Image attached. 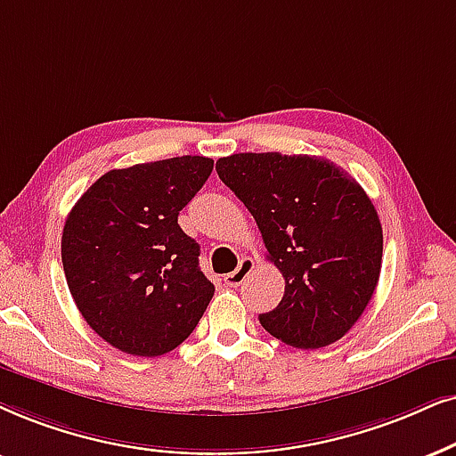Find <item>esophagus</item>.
<instances>
[{
	"mask_svg": "<svg viewBox=\"0 0 456 456\" xmlns=\"http://www.w3.org/2000/svg\"><path fill=\"white\" fill-rule=\"evenodd\" d=\"M252 269H255V261H252V258L244 256V258H241V261H240L238 269L232 271V273H227V275H224V281H227L229 286H240L241 281L246 280V275L250 273Z\"/></svg>",
	"mask_w": 456,
	"mask_h": 456,
	"instance_id": "esophagus-1",
	"label": "esophagus"
}]
</instances>
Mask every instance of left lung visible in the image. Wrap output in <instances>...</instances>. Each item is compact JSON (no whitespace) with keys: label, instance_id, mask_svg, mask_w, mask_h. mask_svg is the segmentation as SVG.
Masks as SVG:
<instances>
[{"label":"left lung","instance_id":"left-lung-1","mask_svg":"<svg viewBox=\"0 0 456 456\" xmlns=\"http://www.w3.org/2000/svg\"><path fill=\"white\" fill-rule=\"evenodd\" d=\"M216 172L255 216L286 280L278 307L258 315L265 330L298 349L338 341L381 273V221L360 183L315 155L235 153Z\"/></svg>","mask_w":456,"mask_h":456}]
</instances>
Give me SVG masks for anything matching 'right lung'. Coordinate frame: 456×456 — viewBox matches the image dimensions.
I'll return each instance as SVG.
<instances>
[{"label": "right lung", "instance_id": "1", "mask_svg": "<svg viewBox=\"0 0 456 456\" xmlns=\"http://www.w3.org/2000/svg\"><path fill=\"white\" fill-rule=\"evenodd\" d=\"M212 166L183 155L109 170L69 212L61 241L67 286L92 330L124 354L178 347L215 295L200 244L178 224Z\"/></svg>", "mask_w": 456, "mask_h": 456}]
</instances>
